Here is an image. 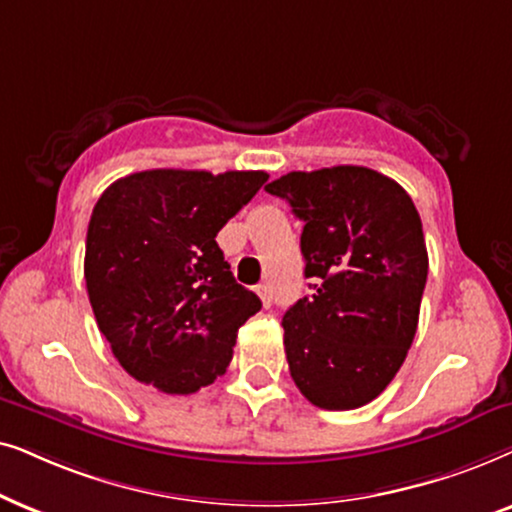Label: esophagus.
<instances>
[{
    "label": "esophagus",
    "mask_w": 512,
    "mask_h": 512,
    "mask_svg": "<svg viewBox=\"0 0 512 512\" xmlns=\"http://www.w3.org/2000/svg\"><path fill=\"white\" fill-rule=\"evenodd\" d=\"M257 295H260V299H262V304H264V306H267V309H269V306H271V304H274V292H271V288H269V285H260V288H257Z\"/></svg>",
    "instance_id": "esophagus-1"
}]
</instances>
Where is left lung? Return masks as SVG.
Instances as JSON below:
<instances>
[{
	"label": "left lung",
	"mask_w": 512,
	"mask_h": 512,
	"mask_svg": "<svg viewBox=\"0 0 512 512\" xmlns=\"http://www.w3.org/2000/svg\"><path fill=\"white\" fill-rule=\"evenodd\" d=\"M304 222L313 295L283 316L290 374L309 403L356 410L391 384L417 335L428 252L410 194L365 166L269 182Z\"/></svg>",
	"instance_id": "left-lung-1"
}]
</instances>
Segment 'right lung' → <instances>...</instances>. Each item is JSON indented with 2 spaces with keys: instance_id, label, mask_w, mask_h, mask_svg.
Returning <instances> with one entry per match:
<instances>
[{
  "instance_id": "obj_1",
  "label": "right lung",
  "mask_w": 512,
  "mask_h": 512,
  "mask_svg": "<svg viewBox=\"0 0 512 512\" xmlns=\"http://www.w3.org/2000/svg\"><path fill=\"white\" fill-rule=\"evenodd\" d=\"M267 180L264 170L156 168L102 192L84 278L100 332L131 377L189 395L227 372L238 327L262 302L236 283L215 236Z\"/></svg>"
}]
</instances>
